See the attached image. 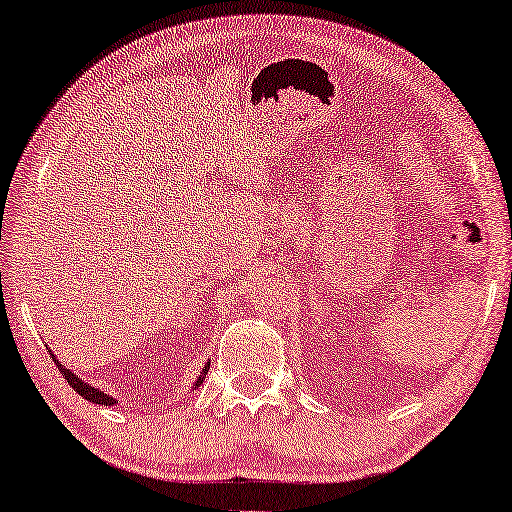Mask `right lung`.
Wrapping results in <instances>:
<instances>
[{
  "label": "right lung",
  "mask_w": 512,
  "mask_h": 512,
  "mask_svg": "<svg viewBox=\"0 0 512 512\" xmlns=\"http://www.w3.org/2000/svg\"><path fill=\"white\" fill-rule=\"evenodd\" d=\"M48 352H51V350H48ZM51 356H53V354H51ZM53 361H55V365H57V370L62 372L64 379L69 381L71 388H73L77 394H80V397H84L86 401H91V403H102V406H113V403H115L113 397H109V394H104V392L98 390V388H93V385H89V383H84V381L80 379V376H75L71 370H66L64 365H62L60 361H57V356H53ZM207 372H209V361H207V365H205V370H202L200 376H198L196 388L202 383V379H205Z\"/></svg>",
  "instance_id": "add662e5"
}]
</instances>
